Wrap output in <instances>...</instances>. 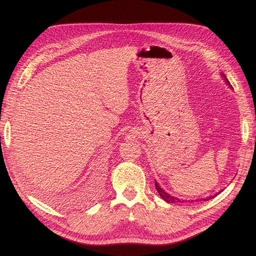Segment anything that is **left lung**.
I'll use <instances>...</instances> for the list:
<instances>
[{
    "label": "left lung",
    "mask_w": 256,
    "mask_h": 256,
    "mask_svg": "<svg viewBox=\"0 0 256 256\" xmlns=\"http://www.w3.org/2000/svg\"><path fill=\"white\" fill-rule=\"evenodd\" d=\"M222 76H224V78H225V80H226V83L230 85V82H228V80L226 78V76H225V74H222ZM156 191H158V195L162 197V199H164L166 202H169V204H180V202H184V200H182V199H178V198H176V197H174V196H171V195H169L167 192H165L162 188H160V186H158V184L156 182ZM223 190H221V191H219L218 193H216L214 195H212V196H208V197H206V198H204L202 200H204V201H208V200H210V199H212V198H214L216 197L218 194H220L221 192H222Z\"/></svg>",
    "instance_id": "left-lung-1"
}]
</instances>
